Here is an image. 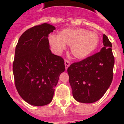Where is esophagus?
<instances>
[{
  "label": "esophagus",
  "instance_id": "34e87169",
  "mask_svg": "<svg viewBox=\"0 0 124 124\" xmlns=\"http://www.w3.org/2000/svg\"><path fill=\"white\" fill-rule=\"evenodd\" d=\"M65 68H66V70H68V68L70 67V62L68 61V60H65Z\"/></svg>",
  "mask_w": 124,
  "mask_h": 124
}]
</instances>
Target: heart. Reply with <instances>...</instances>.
<instances>
[{"label":"heart","mask_w":124,"mask_h":124,"mask_svg":"<svg viewBox=\"0 0 124 124\" xmlns=\"http://www.w3.org/2000/svg\"><path fill=\"white\" fill-rule=\"evenodd\" d=\"M98 33L83 28H68L58 32V35L49 37V42L54 52L60 54L70 46L71 52L77 59L83 60L96 50L99 44Z\"/></svg>","instance_id":"obj_1"}]
</instances>
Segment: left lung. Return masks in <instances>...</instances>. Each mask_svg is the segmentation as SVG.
<instances>
[{"label": "left lung", "instance_id": "1", "mask_svg": "<svg viewBox=\"0 0 124 124\" xmlns=\"http://www.w3.org/2000/svg\"><path fill=\"white\" fill-rule=\"evenodd\" d=\"M104 47L100 52L68 68L73 98L81 103L90 104L100 100L111 84L115 58L112 44L103 35Z\"/></svg>", "mask_w": 124, "mask_h": 124}]
</instances>
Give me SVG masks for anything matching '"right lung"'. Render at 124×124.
<instances>
[{
  "mask_svg": "<svg viewBox=\"0 0 124 124\" xmlns=\"http://www.w3.org/2000/svg\"><path fill=\"white\" fill-rule=\"evenodd\" d=\"M54 30L47 23L30 28L20 36L15 48V86L22 99L32 106H45L52 101L59 76L65 71L63 58L49 49L47 37Z\"/></svg>",
  "mask_w": 124,
  "mask_h": 124,
  "instance_id": "obj_1",
  "label": "right lung"
}]
</instances>
